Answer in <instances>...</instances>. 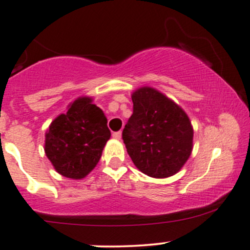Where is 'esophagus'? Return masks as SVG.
Returning <instances> with one entry per match:
<instances>
[{"label":"esophagus","mask_w":250,"mask_h":250,"mask_svg":"<svg viewBox=\"0 0 250 250\" xmlns=\"http://www.w3.org/2000/svg\"><path fill=\"white\" fill-rule=\"evenodd\" d=\"M121 136H122L121 131H115V133H113V137H114V139L120 140V139H121Z\"/></svg>","instance_id":"1"}]
</instances>
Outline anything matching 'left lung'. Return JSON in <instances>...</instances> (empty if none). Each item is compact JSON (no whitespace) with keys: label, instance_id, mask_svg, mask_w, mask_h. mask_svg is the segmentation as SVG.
I'll return each mask as SVG.
<instances>
[{"label":"left lung","instance_id":"8db88e82","mask_svg":"<svg viewBox=\"0 0 250 250\" xmlns=\"http://www.w3.org/2000/svg\"><path fill=\"white\" fill-rule=\"evenodd\" d=\"M131 100L133 115L122 131L129 156L148 176H173L193 150L190 120L180 105L154 88H139Z\"/></svg>","mask_w":250,"mask_h":250}]
</instances>
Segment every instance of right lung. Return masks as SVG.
<instances>
[{"instance_id":"right-lung-1","label":"right lung","mask_w":250,"mask_h":250,"mask_svg":"<svg viewBox=\"0 0 250 250\" xmlns=\"http://www.w3.org/2000/svg\"><path fill=\"white\" fill-rule=\"evenodd\" d=\"M109 139L110 130L102 109L93 104L91 97L82 96L50 123L44 151L57 173L81 180L96 167Z\"/></svg>"}]
</instances>
